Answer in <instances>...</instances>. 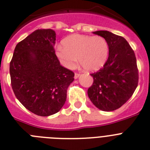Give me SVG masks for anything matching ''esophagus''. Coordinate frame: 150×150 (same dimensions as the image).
<instances>
[{"mask_svg": "<svg viewBox=\"0 0 150 150\" xmlns=\"http://www.w3.org/2000/svg\"><path fill=\"white\" fill-rule=\"evenodd\" d=\"M80 77V74L78 73H75V76H74V78H75V79H78V78Z\"/></svg>", "mask_w": 150, "mask_h": 150, "instance_id": "obj_1", "label": "esophagus"}]
</instances>
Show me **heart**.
Masks as SVG:
<instances>
[{
    "mask_svg": "<svg viewBox=\"0 0 150 150\" xmlns=\"http://www.w3.org/2000/svg\"><path fill=\"white\" fill-rule=\"evenodd\" d=\"M63 45L56 47L55 56L69 69L76 67L78 58L86 70H97L104 65L108 57V43L100 35H72L63 40Z\"/></svg>",
    "mask_w": 150,
    "mask_h": 150,
    "instance_id": "obj_1",
    "label": "heart"
}]
</instances>
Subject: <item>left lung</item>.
<instances>
[{
	"label": "left lung",
	"instance_id": "8db88e82",
	"mask_svg": "<svg viewBox=\"0 0 150 150\" xmlns=\"http://www.w3.org/2000/svg\"><path fill=\"white\" fill-rule=\"evenodd\" d=\"M93 34L104 38L109 46V57L103 68L95 73L87 94L92 103L105 112L115 110L131 98L138 86V70L135 54L124 38L109 31Z\"/></svg>",
	"mask_w": 150,
	"mask_h": 150
}]
</instances>
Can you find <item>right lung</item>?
Listing matches in <instances>:
<instances>
[{"instance_id":"right-lung-1","label":"right lung","mask_w":150,"mask_h":150,"mask_svg":"<svg viewBox=\"0 0 150 150\" xmlns=\"http://www.w3.org/2000/svg\"><path fill=\"white\" fill-rule=\"evenodd\" d=\"M55 32L37 29L15 47L9 65L11 84L18 100L34 114L50 116L67 100L74 73L56 58Z\"/></svg>"}]
</instances>
